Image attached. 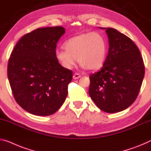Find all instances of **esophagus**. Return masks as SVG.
<instances>
[{"label":"esophagus","instance_id":"obj_1","mask_svg":"<svg viewBox=\"0 0 151 151\" xmlns=\"http://www.w3.org/2000/svg\"><path fill=\"white\" fill-rule=\"evenodd\" d=\"M81 75L80 74H78V73H75L74 74V75H73V78L74 79H78V78H79L80 77H81Z\"/></svg>","mask_w":151,"mask_h":151}]
</instances>
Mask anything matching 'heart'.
Here are the masks:
<instances>
[{
	"mask_svg": "<svg viewBox=\"0 0 151 151\" xmlns=\"http://www.w3.org/2000/svg\"><path fill=\"white\" fill-rule=\"evenodd\" d=\"M64 48L56 50L55 57L64 68H72L78 60L83 68L95 70L104 65L108 45L104 35L94 32L83 33L69 38L64 44Z\"/></svg>",
	"mask_w": 151,
	"mask_h": 151,
	"instance_id": "b5f03b06",
	"label": "heart"
}]
</instances>
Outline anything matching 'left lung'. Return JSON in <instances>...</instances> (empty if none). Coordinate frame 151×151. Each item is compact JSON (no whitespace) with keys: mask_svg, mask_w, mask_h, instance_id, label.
I'll list each match as a JSON object with an SVG mask.
<instances>
[{"mask_svg":"<svg viewBox=\"0 0 151 151\" xmlns=\"http://www.w3.org/2000/svg\"><path fill=\"white\" fill-rule=\"evenodd\" d=\"M106 29L109 51L101 70L89 76L88 93L107 113L127 109L137 97L145 76L141 54L130 38L110 27Z\"/></svg>","mask_w":151,"mask_h":151,"instance_id":"obj_1","label":"left lung"}]
</instances>
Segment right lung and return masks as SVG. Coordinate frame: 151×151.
<instances>
[{
  "label": "right lung",
  "mask_w": 151,
  "mask_h": 151,
  "mask_svg": "<svg viewBox=\"0 0 151 151\" xmlns=\"http://www.w3.org/2000/svg\"><path fill=\"white\" fill-rule=\"evenodd\" d=\"M64 33L60 26L38 28L23 35L12 52L9 81L17 103L29 113L50 116L65 101L73 72L55 57L57 42Z\"/></svg>",
  "instance_id": "obj_1"
}]
</instances>
